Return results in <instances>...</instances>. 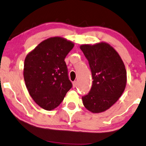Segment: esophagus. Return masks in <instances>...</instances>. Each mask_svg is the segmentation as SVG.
I'll return each mask as SVG.
<instances>
[{
	"mask_svg": "<svg viewBox=\"0 0 146 146\" xmlns=\"http://www.w3.org/2000/svg\"><path fill=\"white\" fill-rule=\"evenodd\" d=\"M76 84H77V82H76V81H74V82H72V86H73L74 88V87H76Z\"/></svg>",
	"mask_w": 146,
	"mask_h": 146,
	"instance_id": "esophagus-1",
	"label": "esophagus"
}]
</instances>
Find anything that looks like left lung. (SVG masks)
<instances>
[{"instance_id":"1","label":"left lung","mask_w":146,"mask_h":146,"mask_svg":"<svg viewBox=\"0 0 146 146\" xmlns=\"http://www.w3.org/2000/svg\"><path fill=\"white\" fill-rule=\"evenodd\" d=\"M80 49L88 60L93 80L91 91L82 97L83 104L92 113H101L113 106L125 91V64L115 49L106 42L83 44Z\"/></svg>"}]
</instances>
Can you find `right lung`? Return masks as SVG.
<instances>
[{
    "label": "right lung",
    "mask_w": 146,
    "mask_h": 146,
    "mask_svg": "<svg viewBox=\"0 0 146 146\" xmlns=\"http://www.w3.org/2000/svg\"><path fill=\"white\" fill-rule=\"evenodd\" d=\"M74 44L59 36L42 41L27 55L23 77L33 100L46 110H52L72 87L64 61Z\"/></svg>",
    "instance_id": "obj_1"
}]
</instances>
